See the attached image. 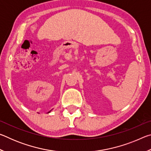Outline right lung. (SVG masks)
Instances as JSON below:
<instances>
[{"instance_id": "obj_1", "label": "right lung", "mask_w": 151, "mask_h": 151, "mask_svg": "<svg viewBox=\"0 0 151 151\" xmlns=\"http://www.w3.org/2000/svg\"><path fill=\"white\" fill-rule=\"evenodd\" d=\"M50 112V111H49V112H48V113H49V112Z\"/></svg>"}]
</instances>
